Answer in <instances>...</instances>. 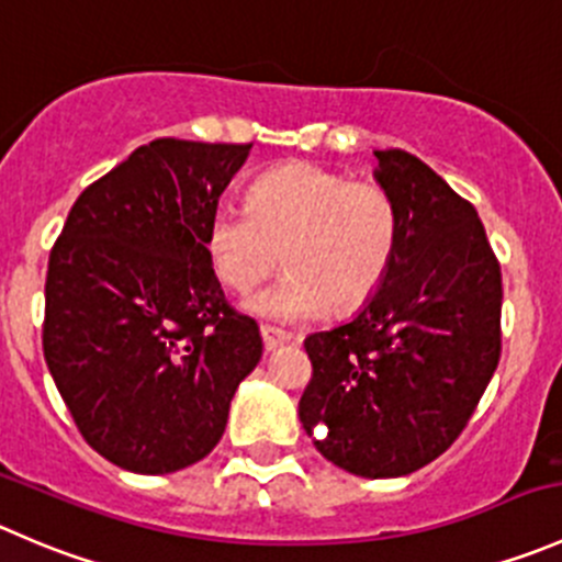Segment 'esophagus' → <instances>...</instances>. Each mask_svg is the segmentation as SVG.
Masks as SVG:
<instances>
[{"label":"esophagus","instance_id":"1","mask_svg":"<svg viewBox=\"0 0 562 562\" xmlns=\"http://www.w3.org/2000/svg\"><path fill=\"white\" fill-rule=\"evenodd\" d=\"M259 333H262V341H265V349H276V347H281V344H289L292 341V333L289 330H281V327H276V325H262L259 327Z\"/></svg>","mask_w":562,"mask_h":562}]
</instances>
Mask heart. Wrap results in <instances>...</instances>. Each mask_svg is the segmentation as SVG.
I'll return each instance as SVG.
<instances>
[{"label": "heart", "instance_id": "1", "mask_svg": "<svg viewBox=\"0 0 562 562\" xmlns=\"http://www.w3.org/2000/svg\"><path fill=\"white\" fill-rule=\"evenodd\" d=\"M398 210L387 188L292 160L265 171L248 207L218 204L207 224L215 276L246 294L286 262L289 276L254 308L305 319L369 303L391 270Z\"/></svg>", "mask_w": 562, "mask_h": 562}]
</instances>
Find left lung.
Instances as JSON below:
<instances>
[{"mask_svg": "<svg viewBox=\"0 0 562 562\" xmlns=\"http://www.w3.org/2000/svg\"><path fill=\"white\" fill-rule=\"evenodd\" d=\"M374 155L396 254L352 322L303 341L300 424L336 468L398 477L446 453L475 413L503 349V273L468 199L404 149Z\"/></svg>", "mask_w": 562, "mask_h": 562, "instance_id": "1", "label": "left lung"}]
</instances>
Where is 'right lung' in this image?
<instances>
[{
    "label": "right lung",
    "mask_w": 562,
    "mask_h": 562,
    "mask_svg": "<svg viewBox=\"0 0 562 562\" xmlns=\"http://www.w3.org/2000/svg\"><path fill=\"white\" fill-rule=\"evenodd\" d=\"M251 144L155 138L81 191L48 257L43 355L87 446L164 475L218 446L262 358L207 224Z\"/></svg>",
    "instance_id": "1"
}]
</instances>
